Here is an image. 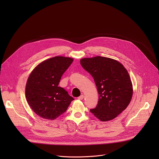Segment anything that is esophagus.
Listing matches in <instances>:
<instances>
[{"instance_id": "1", "label": "esophagus", "mask_w": 159, "mask_h": 159, "mask_svg": "<svg viewBox=\"0 0 159 159\" xmlns=\"http://www.w3.org/2000/svg\"><path fill=\"white\" fill-rule=\"evenodd\" d=\"M84 95H81L80 96H79V97L78 98V99H79V100H82V99H84Z\"/></svg>"}]
</instances>
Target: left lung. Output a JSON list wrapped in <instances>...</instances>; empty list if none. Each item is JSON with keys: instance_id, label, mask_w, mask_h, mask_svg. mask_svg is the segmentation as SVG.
<instances>
[{"instance_id": "1", "label": "left lung", "mask_w": 159, "mask_h": 159, "mask_svg": "<svg viewBox=\"0 0 159 159\" xmlns=\"http://www.w3.org/2000/svg\"><path fill=\"white\" fill-rule=\"evenodd\" d=\"M94 78L99 94L96 108L90 112L101 121L116 118L128 107L133 96V85L125 66L118 61L100 56L80 60Z\"/></svg>"}]
</instances>
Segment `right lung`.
<instances>
[{
    "label": "right lung",
    "instance_id": "right-lung-1",
    "mask_svg": "<svg viewBox=\"0 0 159 159\" xmlns=\"http://www.w3.org/2000/svg\"><path fill=\"white\" fill-rule=\"evenodd\" d=\"M73 61L72 58L57 56L43 61L31 72L26 85V98L38 116L54 120L74 99L58 87L63 74Z\"/></svg>",
    "mask_w": 159,
    "mask_h": 159
}]
</instances>
